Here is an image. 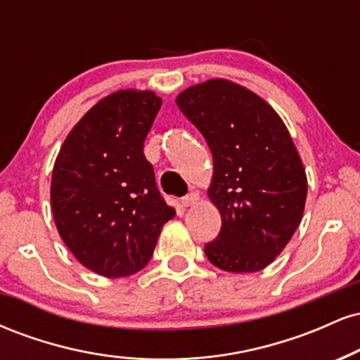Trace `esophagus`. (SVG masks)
Returning <instances> with one entry per match:
<instances>
[{"mask_svg": "<svg viewBox=\"0 0 360 360\" xmlns=\"http://www.w3.org/2000/svg\"><path fill=\"white\" fill-rule=\"evenodd\" d=\"M198 200H200V194H198V193H189L188 196H184L183 200H181V205H183L184 208H191V206H196L198 205Z\"/></svg>", "mask_w": 360, "mask_h": 360, "instance_id": "obj_1", "label": "esophagus"}]
</instances>
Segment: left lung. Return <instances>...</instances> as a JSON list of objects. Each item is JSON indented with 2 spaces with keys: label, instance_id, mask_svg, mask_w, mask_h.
Listing matches in <instances>:
<instances>
[{
  "label": "left lung",
  "instance_id": "8db88e82",
  "mask_svg": "<svg viewBox=\"0 0 360 360\" xmlns=\"http://www.w3.org/2000/svg\"><path fill=\"white\" fill-rule=\"evenodd\" d=\"M177 106L213 155L210 201L221 230L205 254L218 269H266L303 218L308 179L283 118L259 94L217 77L181 91Z\"/></svg>",
  "mask_w": 360,
  "mask_h": 360
}]
</instances>
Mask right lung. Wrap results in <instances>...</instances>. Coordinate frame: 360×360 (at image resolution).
Instances as JSON below:
<instances>
[{
    "label": "right lung",
    "instance_id": "obj_1",
    "mask_svg": "<svg viewBox=\"0 0 360 360\" xmlns=\"http://www.w3.org/2000/svg\"><path fill=\"white\" fill-rule=\"evenodd\" d=\"M160 106L154 91H115L72 127L53 162L57 232L77 262L105 278L143 269L164 223L176 214L143 155Z\"/></svg>",
    "mask_w": 360,
    "mask_h": 360
}]
</instances>
